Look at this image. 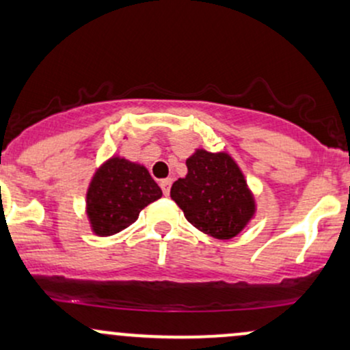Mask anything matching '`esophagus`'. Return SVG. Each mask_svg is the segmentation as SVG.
Masks as SVG:
<instances>
[{
    "instance_id": "34e87169",
    "label": "esophagus",
    "mask_w": 350,
    "mask_h": 350,
    "mask_svg": "<svg viewBox=\"0 0 350 350\" xmlns=\"http://www.w3.org/2000/svg\"><path fill=\"white\" fill-rule=\"evenodd\" d=\"M171 184H172L171 179H163V181L159 183V186H161V189H163L164 196H169V191H171Z\"/></svg>"
}]
</instances>
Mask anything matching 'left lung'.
Listing matches in <instances>:
<instances>
[{
  "instance_id": "8db88e82",
  "label": "left lung",
  "mask_w": 350,
  "mask_h": 350,
  "mask_svg": "<svg viewBox=\"0 0 350 350\" xmlns=\"http://www.w3.org/2000/svg\"><path fill=\"white\" fill-rule=\"evenodd\" d=\"M187 176L172 184L171 198L187 221L216 239L237 236L254 216L256 204L247 184L226 152L198 149L186 161Z\"/></svg>"
}]
</instances>
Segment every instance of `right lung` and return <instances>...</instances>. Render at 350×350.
Instances as JSON below:
<instances>
[{"label": "right lung", "mask_w": 350, "mask_h": 350, "mask_svg": "<svg viewBox=\"0 0 350 350\" xmlns=\"http://www.w3.org/2000/svg\"><path fill=\"white\" fill-rule=\"evenodd\" d=\"M163 196L148 169L121 157L99 167L86 196L88 217L98 236H113L133 222L146 206Z\"/></svg>", "instance_id": "obj_1"}]
</instances>
